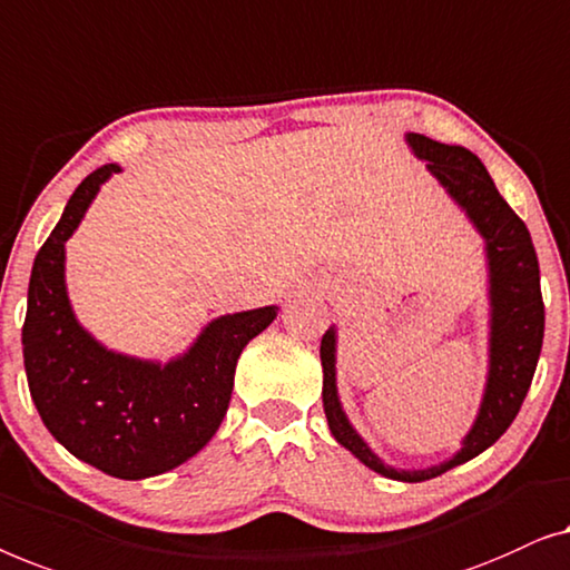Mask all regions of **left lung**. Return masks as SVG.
Masks as SVG:
<instances>
[{
    "label": "left lung",
    "instance_id": "8db88e82",
    "mask_svg": "<svg viewBox=\"0 0 570 570\" xmlns=\"http://www.w3.org/2000/svg\"><path fill=\"white\" fill-rule=\"evenodd\" d=\"M405 141L413 155L426 163V170L462 208L485 243L491 317H488V376L478 415L462 436V446L449 460L419 470L392 468L364 442L343 411L338 376H335V356H338L335 325L327 327L320 343V362H323V407L335 442L384 478L423 483L485 452L517 419L542 351L544 304L540 294V263L527 224L503 202L478 155L460 144H442L413 131L405 134Z\"/></svg>",
    "mask_w": 570,
    "mask_h": 570
}]
</instances>
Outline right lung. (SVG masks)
<instances>
[{
	"label": "right lung",
	"mask_w": 570,
	"mask_h": 570,
	"mask_svg": "<svg viewBox=\"0 0 570 570\" xmlns=\"http://www.w3.org/2000/svg\"><path fill=\"white\" fill-rule=\"evenodd\" d=\"M121 165L79 183L36 255L22 325L30 397L51 436L77 460L121 480L163 475L202 452L229 407L243 348L276 304L219 315L170 362L118 354L79 325L67 292V239Z\"/></svg>",
	"instance_id": "right-lung-1"
}]
</instances>
